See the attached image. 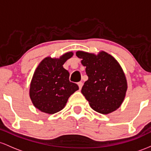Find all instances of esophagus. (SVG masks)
<instances>
[{
	"mask_svg": "<svg viewBox=\"0 0 151 151\" xmlns=\"http://www.w3.org/2000/svg\"><path fill=\"white\" fill-rule=\"evenodd\" d=\"M78 87H79V89H81L82 88V86H83V83L82 82H78Z\"/></svg>",
	"mask_w": 151,
	"mask_h": 151,
	"instance_id": "obj_1",
	"label": "esophagus"
}]
</instances>
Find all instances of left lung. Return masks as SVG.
<instances>
[{"instance_id":"8db88e82","label":"left lung","mask_w":151,"mask_h":151,"mask_svg":"<svg viewBox=\"0 0 151 151\" xmlns=\"http://www.w3.org/2000/svg\"><path fill=\"white\" fill-rule=\"evenodd\" d=\"M82 59L88 79L81 93L91 107L102 114H108L120 107L127 91V81L123 69L112 55L104 51L95 54L77 51Z\"/></svg>"}]
</instances>
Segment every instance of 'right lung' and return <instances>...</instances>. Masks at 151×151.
<instances>
[{
	"mask_svg": "<svg viewBox=\"0 0 151 151\" xmlns=\"http://www.w3.org/2000/svg\"><path fill=\"white\" fill-rule=\"evenodd\" d=\"M72 52L60 58L43 59L35 70L30 87V97L36 108L53 114L65 107L68 99L78 90V86L69 81L68 71L63 65L73 56Z\"/></svg>",
	"mask_w": 151,
	"mask_h": 151,
	"instance_id": "1",
	"label": "right lung"
}]
</instances>
